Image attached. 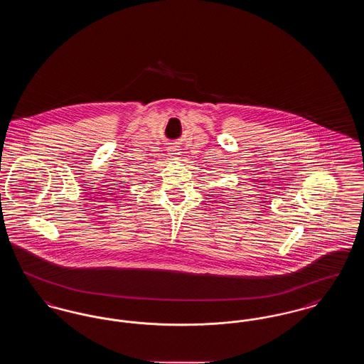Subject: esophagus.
Masks as SVG:
<instances>
[{"label": "esophagus", "instance_id": "obj_1", "mask_svg": "<svg viewBox=\"0 0 364 364\" xmlns=\"http://www.w3.org/2000/svg\"><path fill=\"white\" fill-rule=\"evenodd\" d=\"M180 149H178V146H169L168 147V151H169V154L172 156H180V151H178Z\"/></svg>", "mask_w": 364, "mask_h": 364}]
</instances>
